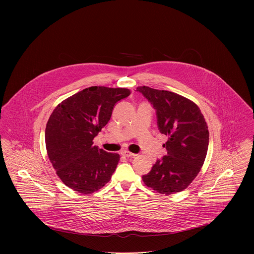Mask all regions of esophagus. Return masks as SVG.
Segmentation results:
<instances>
[{"label":"esophagus","instance_id":"1","mask_svg":"<svg viewBox=\"0 0 254 254\" xmlns=\"http://www.w3.org/2000/svg\"><path fill=\"white\" fill-rule=\"evenodd\" d=\"M123 156H125V157H134V156H136V154H134V153H131V152H129V151H127V150H125V151H123L121 153Z\"/></svg>","mask_w":254,"mask_h":254}]
</instances>
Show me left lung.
I'll return each instance as SVG.
<instances>
[{"instance_id": "8db88e82", "label": "left lung", "mask_w": 254, "mask_h": 254, "mask_svg": "<svg viewBox=\"0 0 254 254\" xmlns=\"http://www.w3.org/2000/svg\"><path fill=\"white\" fill-rule=\"evenodd\" d=\"M156 110L159 131L169 136L163 146L168 154L158 159L143 175L148 188L159 193L172 194L187 189L205 162L208 130L201 110L190 100L168 90L137 87Z\"/></svg>"}]
</instances>
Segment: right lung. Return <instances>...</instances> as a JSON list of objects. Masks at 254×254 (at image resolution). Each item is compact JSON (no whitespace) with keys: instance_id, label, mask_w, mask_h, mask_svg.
<instances>
[{"instance_id":"right-lung-1","label":"right lung","mask_w":254,"mask_h":254,"mask_svg":"<svg viewBox=\"0 0 254 254\" xmlns=\"http://www.w3.org/2000/svg\"><path fill=\"white\" fill-rule=\"evenodd\" d=\"M127 88L91 86L59 104L46 127L49 160L63 183L80 193L102 189L115 171L120 155L93 145L109 121L116 103L129 96Z\"/></svg>"}]
</instances>
